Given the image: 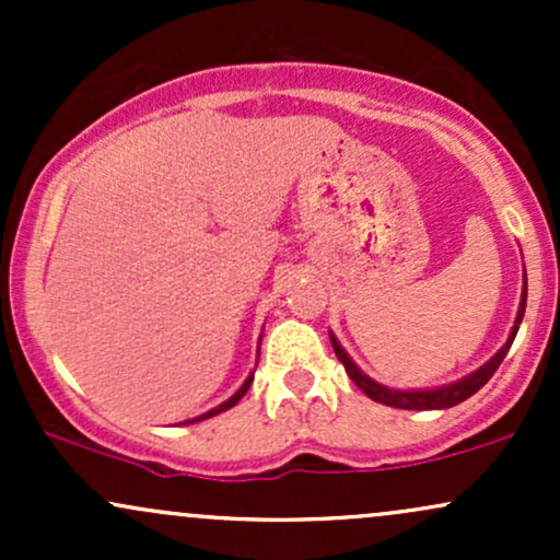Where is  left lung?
Segmentation results:
<instances>
[{
    "mask_svg": "<svg viewBox=\"0 0 560 560\" xmlns=\"http://www.w3.org/2000/svg\"><path fill=\"white\" fill-rule=\"evenodd\" d=\"M524 311H526V271H524L522 302H518V316H516V324H513L508 342L500 347V350L494 352V355L485 365H481V369L474 371V374H468L464 378H458V382L445 384V387H436V389H389V387H384V384H378L371 376H365L363 371L350 361V355H347L345 347L337 342V337H334V334H329V337H331V347H334V352H337L339 363L345 365L347 376H350L352 382H355L358 387H361L365 395L371 397V400L389 405V408H402V410H442V408H453V405L468 400L474 392H479L487 382H490L494 371H498V365L503 363V358L508 355V350H511L513 339H516V331H518V324H522V318H524Z\"/></svg>",
    "mask_w": 560,
    "mask_h": 560,
    "instance_id": "8db88e82",
    "label": "left lung"
}]
</instances>
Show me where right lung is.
I'll return each mask as SVG.
<instances>
[{"instance_id":"right-lung-1","label":"right lung","mask_w":560,"mask_h":560,"mask_svg":"<svg viewBox=\"0 0 560 560\" xmlns=\"http://www.w3.org/2000/svg\"><path fill=\"white\" fill-rule=\"evenodd\" d=\"M249 384H253V374H249V376H247V382H244V384H242V387H240V389H236V392H234V395H231L226 402H221V405H218V408H213V410H208V413L197 416V419H191V421H184V423H195V421H205V419H210V416H218V413H223V410L234 408V405H236V402H240V400H242V397H244V392H247V389H249Z\"/></svg>"}]
</instances>
